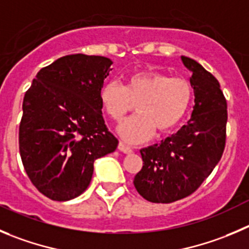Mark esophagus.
<instances>
[{"label": "esophagus", "mask_w": 249, "mask_h": 249, "mask_svg": "<svg viewBox=\"0 0 249 249\" xmlns=\"http://www.w3.org/2000/svg\"><path fill=\"white\" fill-rule=\"evenodd\" d=\"M118 150L122 151V153L124 154H131L132 151H133V149L129 145H127V144L123 143V142H120V143H118Z\"/></svg>", "instance_id": "obj_1"}]
</instances>
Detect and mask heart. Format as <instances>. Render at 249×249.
<instances>
[{"label":"heart","instance_id":"heart-1","mask_svg":"<svg viewBox=\"0 0 249 249\" xmlns=\"http://www.w3.org/2000/svg\"><path fill=\"white\" fill-rule=\"evenodd\" d=\"M193 88L183 77L170 78L156 71L129 74L124 84L108 82L101 88L100 104L106 115L120 122L136 103L137 113L118 126V134L129 143H142L158 133L174 129L191 106Z\"/></svg>","mask_w":249,"mask_h":249}]
</instances>
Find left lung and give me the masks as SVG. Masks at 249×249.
Segmentation results:
<instances>
[{
    "label": "left lung",
    "instance_id": "obj_1",
    "mask_svg": "<svg viewBox=\"0 0 249 249\" xmlns=\"http://www.w3.org/2000/svg\"><path fill=\"white\" fill-rule=\"evenodd\" d=\"M192 77L191 120L160 144L141 150L143 167L134 187L151 203H172L197 191L221 159L226 143L227 104L216 78L202 65L182 56Z\"/></svg>",
    "mask_w": 249,
    "mask_h": 249
}]
</instances>
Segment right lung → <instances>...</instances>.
<instances>
[{
  "mask_svg": "<svg viewBox=\"0 0 249 249\" xmlns=\"http://www.w3.org/2000/svg\"><path fill=\"white\" fill-rule=\"evenodd\" d=\"M111 65L103 56H63L41 68L25 93L20 158L32 183L50 199L80 196L90 183L94 161L117 148L100 104Z\"/></svg>",
  "mask_w": 249,
  "mask_h": 249,
  "instance_id": "obj_1",
  "label": "right lung"
}]
</instances>
